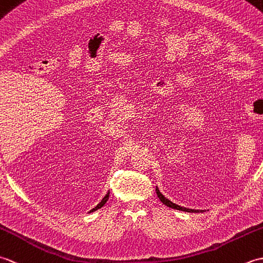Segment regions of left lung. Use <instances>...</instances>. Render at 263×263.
Instances as JSON below:
<instances>
[{
  "instance_id": "obj_1",
  "label": "left lung",
  "mask_w": 263,
  "mask_h": 263,
  "mask_svg": "<svg viewBox=\"0 0 263 263\" xmlns=\"http://www.w3.org/2000/svg\"><path fill=\"white\" fill-rule=\"evenodd\" d=\"M156 193H157L158 198L160 199L161 202H163L164 204H166L167 206H170V208L172 209H176V210H181V211H185V212H204V210H195V209H189V208H184V206H181L178 204H175L174 202H172V201H170L167 198H165L163 194L160 193L159 189L156 186Z\"/></svg>"
}]
</instances>
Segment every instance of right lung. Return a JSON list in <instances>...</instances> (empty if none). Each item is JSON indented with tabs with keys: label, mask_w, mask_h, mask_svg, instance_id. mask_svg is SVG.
<instances>
[{
	"label": "right lung",
	"mask_w": 263,
	"mask_h": 263,
	"mask_svg": "<svg viewBox=\"0 0 263 263\" xmlns=\"http://www.w3.org/2000/svg\"><path fill=\"white\" fill-rule=\"evenodd\" d=\"M108 197H109V191H108L107 193H106V195H105V197L102 199V201H100V202H99L96 206H95V208H92L90 211H89V214H90V212H93V211H96V210H98V209L102 208V206L106 203V201L108 200Z\"/></svg>",
	"instance_id": "right-lung-1"
}]
</instances>
